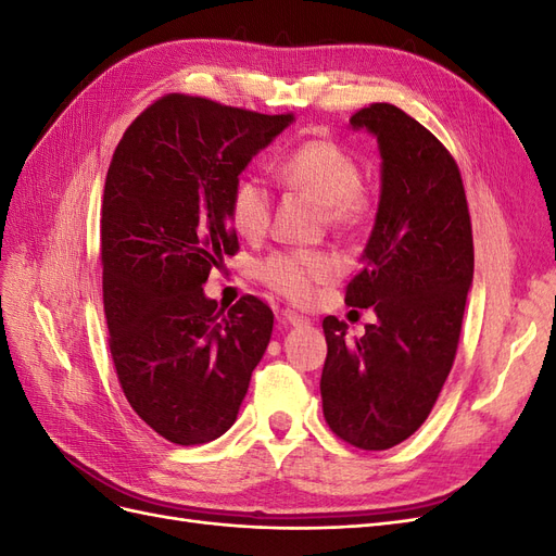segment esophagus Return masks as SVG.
Segmentation results:
<instances>
[{
	"label": "esophagus",
	"mask_w": 556,
	"mask_h": 556,
	"mask_svg": "<svg viewBox=\"0 0 556 556\" xmlns=\"http://www.w3.org/2000/svg\"><path fill=\"white\" fill-rule=\"evenodd\" d=\"M282 319L285 323H288L290 327H308L311 325V319L306 317V315H301V313H296V311H292V308H285L282 311Z\"/></svg>",
	"instance_id": "34e87169"
}]
</instances>
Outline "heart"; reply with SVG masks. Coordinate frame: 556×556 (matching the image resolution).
Segmentation results:
<instances>
[{
    "label": "heart",
    "mask_w": 556,
    "mask_h": 556,
    "mask_svg": "<svg viewBox=\"0 0 556 556\" xmlns=\"http://www.w3.org/2000/svg\"><path fill=\"white\" fill-rule=\"evenodd\" d=\"M274 178L282 190L319 201V213L333 229L357 227L371 211V192L359 182L357 160L329 139H311L292 148L274 164ZM271 213V192L257 178H243L231 190L229 215L241 237L250 241L264 237ZM336 274L339 262L323 250H278L257 266L264 285L296 301L308 299L315 285Z\"/></svg>",
    "instance_id": "b5f03b06"
}]
</instances>
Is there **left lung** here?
Returning <instances> with one entry per match:
<instances>
[{
  "instance_id": "obj_1",
  "label": "left lung",
  "mask_w": 556,
  "mask_h": 556,
  "mask_svg": "<svg viewBox=\"0 0 556 556\" xmlns=\"http://www.w3.org/2000/svg\"><path fill=\"white\" fill-rule=\"evenodd\" d=\"M380 150V201L345 304L376 313L362 339L325 317L319 380L329 429L362 450L406 441L429 417L452 368L466 294L473 285V231L459 166L415 117L371 104L350 117Z\"/></svg>"
}]
</instances>
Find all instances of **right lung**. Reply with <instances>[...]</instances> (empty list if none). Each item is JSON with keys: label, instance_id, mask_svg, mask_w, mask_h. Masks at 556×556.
<instances>
[{"label": "right lung", "instance_id": "add662e5", "mask_svg": "<svg viewBox=\"0 0 556 556\" xmlns=\"http://www.w3.org/2000/svg\"><path fill=\"white\" fill-rule=\"evenodd\" d=\"M292 121L166 94L113 153L102 204L109 348L134 413L176 445L215 441L237 422L271 341L264 301L245 294L225 313L204 282L239 250L229 199L241 172Z\"/></svg>", "mask_w": 556, "mask_h": 556}]
</instances>
